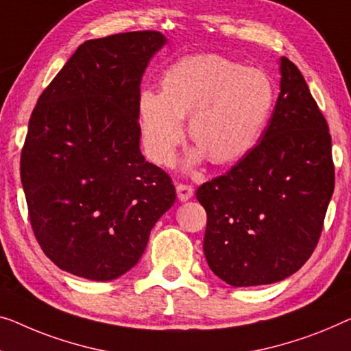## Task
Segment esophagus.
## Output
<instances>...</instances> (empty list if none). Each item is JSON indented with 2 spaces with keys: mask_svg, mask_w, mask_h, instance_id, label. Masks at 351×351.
<instances>
[{
  "mask_svg": "<svg viewBox=\"0 0 351 351\" xmlns=\"http://www.w3.org/2000/svg\"><path fill=\"white\" fill-rule=\"evenodd\" d=\"M176 193H178V198H180L181 202H187L193 195V189L189 184H178Z\"/></svg>",
  "mask_w": 351,
  "mask_h": 351,
  "instance_id": "34e87169",
  "label": "esophagus"
}]
</instances>
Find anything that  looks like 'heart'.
<instances>
[{"label": "heart", "mask_w": 351, "mask_h": 351, "mask_svg": "<svg viewBox=\"0 0 351 351\" xmlns=\"http://www.w3.org/2000/svg\"><path fill=\"white\" fill-rule=\"evenodd\" d=\"M274 101V83L263 71L221 55L184 56L164 72L162 91L140 93L145 148L154 162L170 165L191 113V137L200 145L192 160L208 153L216 164L234 162L257 145Z\"/></svg>", "instance_id": "1"}]
</instances>
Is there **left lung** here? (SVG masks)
<instances>
[{
    "label": "left lung",
    "instance_id": "8db88e82",
    "mask_svg": "<svg viewBox=\"0 0 351 351\" xmlns=\"http://www.w3.org/2000/svg\"><path fill=\"white\" fill-rule=\"evenodd\" d=\"M334 192L331 135L300 69L280 58V93L261 140L197 189L209 268L233 287L274 284L306 263Z\"/></svg>",
    "mask_w": 351,
    "mask_h": 351
}]
</instances>
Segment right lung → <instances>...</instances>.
Instances as JSON below:
<instances>
[{
	"label": "right lung",
	"instance_id": "add662e5",
	"mask_svg": "<svg viewBox=\"0 0 351 351\" xmlns=\"http://www.w3.org/2000/svg\"><path fill=\"white\" fill-rule=\"evenodd\" d=\"M165 42L159 31L83 42L31 113L20 158L29 222L67 273H128L176 200L171 178L140 151V83Z\"/></svg>",
	"mask_w": 351,
	"mask_h": 351
}]
</instances>
